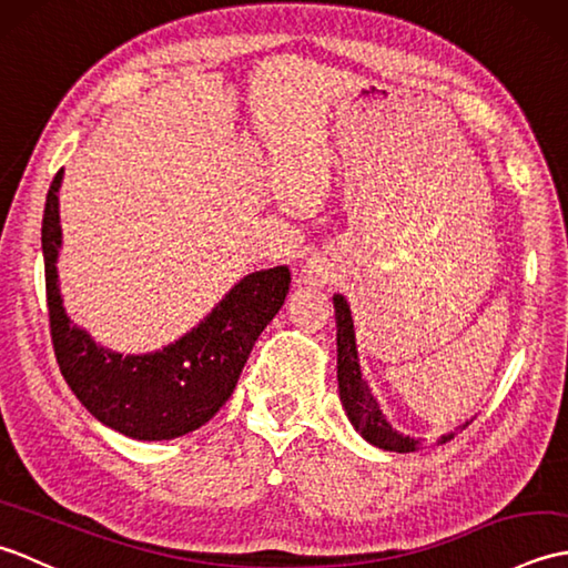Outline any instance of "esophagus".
I'll use <instances>...</instances> for the list:
<instances>
[{
	"instance_id": "1",
	"label": "esophagus",
	"mask_w": 568,
	"mask_h": 568,
	"mask_svg": "<svg viewBox=\"0 0 568 568\" xmlns=\"http://www.w3.org/2000/svg\"><path fill=\"white\" fill-rule=\"evenodd\" d=\"M307 277H310V281H320L322 273L320 271H307Z\"/></svg>"
}]
</instances>
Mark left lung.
Masks as SVG:
<instances>
[{
    "label": "left lung",
    "instance_id": "obj_1",
    "mask_svg": "<svg viewBox=\"0 0 568 568\" xmlns=\"http://www.w3.org/2000/svg\"><path fill=\"white\" fill-rule=\"evenodd\" d=\"M334 312H336V378H339V397L348 419H352V425L356 427L361 437L371 442L373 446H378V449L397 452V454L419 449L422 444L415 437H405V434L390 427V422L381 413L376 397L371 395L368 383L364 381V376H361L352 310H348V303L342 295H334ZM449 439H454V434H446V437H442L439 442H449Z\"/></svg>",
    "mask_w": 568,
    "mask_h": 568
}]
</instances>
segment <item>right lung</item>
Segmentation results:
<instances>
[{
    "label": "right lung",
    "instance_id": "1",
    "mask_svg": "<svg viewBox=\"0 0 568 568\" xmlns=\"http://www.w3.org/2000/svg\"><path fill=\"white\" fill-rule=\"evenodd\" d=\"M58 171L45 195L41 246L51 339L70 390L102 425L141 442L183 437L232 397L253 344L291 291L287 265L239 281L195 329L153 354H116L72 324L58 291Z\"/></svg>",
    "mask_w": 568,
    "mask_h": 568
}]
</instances>
